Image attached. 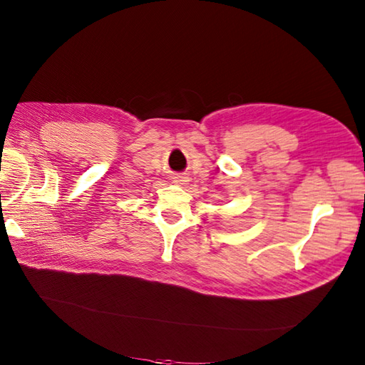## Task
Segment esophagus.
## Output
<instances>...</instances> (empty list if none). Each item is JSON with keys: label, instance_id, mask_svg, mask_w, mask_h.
Instances as JSON below:
<instances>
[{"label": "esophagus", "instance_id": "esophagus-1", "mask_svg": "<svg viewBox=\"0 0 365 365\" xmlns=\"http://www.w3.org/2000/svg\"><path fill=\"white\" fill-rule=\"evenodd\" d=\"M185 182H187V177L178 175V174L173 175V183H175V185H185Z\"/></svg>", "mask_w": 365, "mask_h": 365}]
</instances>
